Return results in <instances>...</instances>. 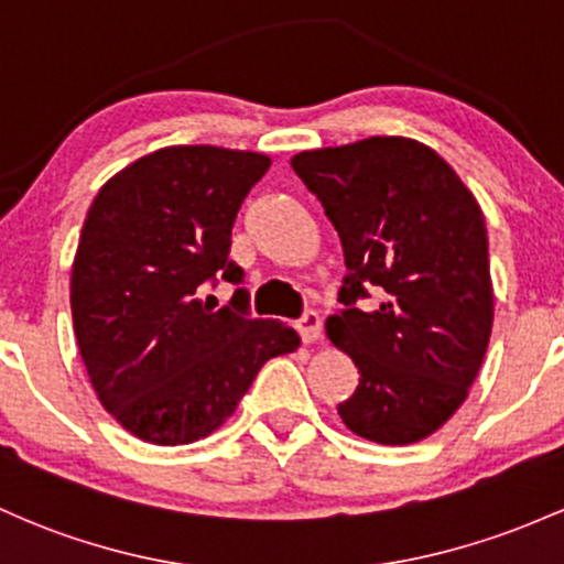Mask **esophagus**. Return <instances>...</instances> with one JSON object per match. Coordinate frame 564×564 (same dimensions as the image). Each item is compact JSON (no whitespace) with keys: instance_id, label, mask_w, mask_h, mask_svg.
Wrapping results in <instances>:
<instances>
[{"instance_id":"34e87169","label":"esophagus","mask_w":564,"mask_h":564,"mask_svg":"<svg viewBox=\"0 0 564 564\" xmlns=\"http://www.w3.org/2000/svg\"><path fill=\"white\" fill-rule=\"evenodd\" d=\"M321 329H324V321H321V315L315 311H307L296 321V332H300L302 343H315L321 337Z\"/></svg>"}]
</instances>
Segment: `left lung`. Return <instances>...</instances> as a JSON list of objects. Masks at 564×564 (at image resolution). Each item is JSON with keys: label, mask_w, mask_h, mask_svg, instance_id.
<instances>
[{"label": "left lung", "mask_w": 564, "mask_h": 564, "mask_svg": "<svg viewBox=\"0 0 564 564\" xmlns=\"http://www.w3.org/2000/svg\"><path fill=\"white\" fill-rule=\"evenodd\" d=\"M292 169L324 206L348 268L326 334L361 377L339 417L369 442H420L466 401L490 343L479 203L447 160L404 135L300 152ZM369 285L387 294L377 312L355 307Z\"/></svg>", "instance_id": "obj_1"}]
</instances>
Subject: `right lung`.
<instances>
[{
	"label": "right lung",
	"mask_w": 564,
	"mask_h": 564,
	"mask_svg": "<svg viewBox=\"0 0 564 564\" xmlns=\"http://www.w3.org/2000/svg\"><path fill=\"white\" fill-rule=\"evenodd\" d=\"M268 154L165 147L98 189L72 264L79 356L111 417L150 444L206 438L270 358L300 348L283 321L251 318L249 292L214 311L200 286L240 283L230 262L240 203Z\"/></svg>",
	"instance_id": "obj_1"
}]
</instances>
